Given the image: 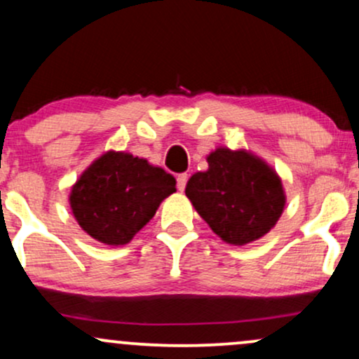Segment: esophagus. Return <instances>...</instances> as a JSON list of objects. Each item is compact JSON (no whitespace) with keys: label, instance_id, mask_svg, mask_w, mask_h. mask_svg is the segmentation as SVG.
Returning a JSON list of instances; mask_svg holds the SVG:
<instances>
[{"label":"esophagus","instance_id":"obj_1","mask_svg":"<svg viewBox=\"0 0 359 359\" xmlns=\"http://www.w3.org/2000/svg\"><path fill=\"white\" fill-rule=\"evenodd\" d=\"M187 180H189V175L187 174L177 175V189H179L180 192L185 191V185H187Z\"/></svg>","mask_w":359,"mask_h":359}]
</instances>
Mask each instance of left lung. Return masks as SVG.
<instances>
[{
	"label": "left lung",
	"mask_w": 359,
	"mask_h": 359,
	"mask_svg": "<svg viewBox=\"0 0 359 359\" xmlns=\"http://www.w3.org/2000/svg\"><path fill=\"white\" fill-rule=\"evenodd\" d=\"M205 160L208 170L189 179L185 196L209 228L234 246L273 229L287 203L277 170L245 148L217 147Z\"/></svg>",
	"instance_id": "left-lung-1"
}]
</instances>
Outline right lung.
I'll return each mask as SVG.
<instances>
[{
    "mask_svg": "<svg viewBox=\"0 0 359 359\" xmlns=\"http://www.w3.org/2000/svg\"><path fill=\"white\" fill-rule=\"evenodd\" d=\"M174 175L128 151L108 150L82 172L69 194L77 224L96 241L123 246L175 189Z\"/></svg>",
    "mask_w": 359,
    "mask_h": 359,
    "instance_id": "right-lung-1",
    "label": "right lung"
}]
</instances>
